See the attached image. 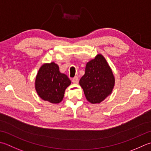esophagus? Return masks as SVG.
<instances>
[{
    "label": "esophagus",
    "instance_id": "esophagus-1",
    "mask_svg": "<svg viewBox=\"0 0 151 151\" xmlns=\"http://www.w3.org/2000/svg\"><path fill=\"white\" fill-rule=\"evenodd\" d=\"M78 81H79V80H78V76H75V77L72 79V82L74 84H78Z\"/></svg>",
    "mask_w": 151,
    "mask_h": 151
}]
</instances>
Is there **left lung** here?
I'll use <instances>...</instances> for the list:
<instances>
[{
  "label": "left lung",
  "instance_id": "left-lung-1",
  "mask_svg": "<svg viewBox=\"0 0 151 151\" xmlns=\"http://www.w3.org/2000/svg\"><path fill=\"white\" fill-rule=\"evenodd\" d=\"M114 77L105 58L98 54L88 62L85 74L79 84L86 98L91 103H100L110 95L114 86Z\"/></svg>",
  "mask_w": 151,
  "mask_h": 151
}]
</instances>
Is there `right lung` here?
<instances>
[{
	"mask_svg": "<svg viewBox=\"0 0 151 151\" xmlns=\"http://www.w3.org/2000/svg\"><path fill=\"white\" fill-rule=\"evenodd\" d=\"M71 83L65 74L61 73L59 66L54 62L41 66L35 80V89L44 101L52 103H60L65 90Z\"/></svg>",
	"mask_w": 151,
	"mask_h": 151,
	"instance_id": "add662e5",
	"label": "right lung"
}]
</instances>
